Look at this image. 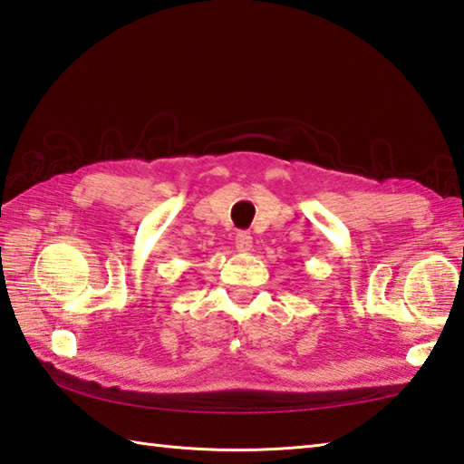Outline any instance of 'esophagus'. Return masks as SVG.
I'll use <instances>...</instances> for the list:
<instances>
[{
  "label": "esophagus",
  "instance_id": "34e87169",
  "mask_svg": "<svg viewBox=\"0 0 464 464\" xmlns=\"http://www.w3.org/2000/svg\"><path fill=\"white\" fill-rule=\"evenodd\" d=\"M236 250L242 254H248L252 250V236L248 232H238V236H236Z\"/></svg>",
  "mask_w": 464,
  "mask_h": 464
}]
</instances>
